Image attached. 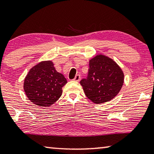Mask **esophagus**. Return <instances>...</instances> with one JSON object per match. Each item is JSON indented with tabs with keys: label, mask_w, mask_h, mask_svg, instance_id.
Returning a JSON list of instances; mask_svg holds the SVG:
<instances>
[{
	"label": "esophagus",
	"mask_w": 154,
	"mask_h": 154,
	"mask_svg": "<svg viewBox=\"0 0 154 154\" xmlns=\"http://www.w3.org/2000/svg\"><path fill=\"white\" fill-rule=\"evenodd\" d=\"M80 79H81V77H80V75H77L75 77L74 79H73V80H74V81H75V82H79Z\"/></svg>",
	"instance_id": "obj_1"
}]
</instances>
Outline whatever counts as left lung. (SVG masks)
Returning <instances> with one entry per match:
<instances>
[{
    "label": "left lung",
    "instance_id": "8db88e82",
    "mask_svg": "<svg viewBox=\"0 0 154 154\" xmlns=\"http://www.w3.org/2000/svg\"><path fill=\"white\" fill-rule=\"evenodd\" d=\"M124 82L121 68L113 60L98 55L90 60L88 74L80 81L86 96L94 103H103L119 94Z\"/></svg>",
    "mask_w": 154,
    "mask_h": 154
}]
</instances>
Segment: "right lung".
<instances>
[{"label": "right lung", "instance_id": "1", "mask_svg": "<svg viewBox=\"0 0 154 154\" xmlns=\"http://www.w3.org/2000/svg\"><path fill=\"white\" fill-rule=\"evenodd\" d=\"M66 83V79L55 70L51 61H44L29 70L24 79V90L32 103L48 107L60 99Z\"/></svg>", "mask_w": 154, "mask_h": 154}]
</instances>
